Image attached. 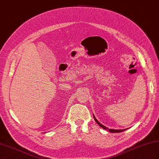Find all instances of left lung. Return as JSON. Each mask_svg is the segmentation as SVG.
Listing matches in <instances>:
<instances>
[{
	"label": "left lung",
	"instance_id": "8db88e82",
	"mask_svg": "<svg viewBox=\"0 0 159 159\" xmlns=\"http://www.w3.org/2000/svg\"><path fill=\"white\" fill-rule=\"evenodd\" d=\"M93 118H94V120H95V121H96V122L99 125V126L101 127V128H102L103 129H104V130H109V132H111V133H121V132H123V131H124V130H127V129H123V130H116V129H109V128H107L106 126H104V125H102V124H101L97 120H96V118L95 117V116H93Z\"/></svg>",
	"mask_w": 159,
	"mask_h": 159
}]
</instances>
